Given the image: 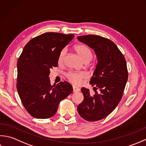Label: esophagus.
Listing matches in <instances>:
<instances>
[{"label": "esophagus", "mask_w": 146, "mask_h": 146, "mask_svg": "<svg viewBox=\"0 0 146 146\" xmlns=\"http://www.w3.org/2000/svg\"><path fill=\"white\" fill-rule=\"evenodd\" d=\"M80 88H77L76 86H73V92L74 93H76V92H79L80 91Z\"/></svg>", "instance_id": "1"}]
</instances>
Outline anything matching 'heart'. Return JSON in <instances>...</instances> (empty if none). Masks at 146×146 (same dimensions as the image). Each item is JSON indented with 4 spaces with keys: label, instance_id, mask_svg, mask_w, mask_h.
<instances>
[{
    "label": "heart",
    "instance_id": "obj_1",
    "mask_svg": "<svg viewBox=\"0 0 146 146\" xmlns=\"http://www.w3.org/2000/svg\"><path fill=\"white\" fill-rule=\"evenodd\" d=\"M74 50L78 55L84 62H89L92 58L93 53L91 50L85 44H78L74 46ZM66 49H63L61 50L58 56V64H62L64 62L65 56L66 55ZM67 78L69 81L72 82L73 84L77 85L81 83L82 79L86 77V74L83 72H76L70 71L66 74Z\"/></svg>",
    "mask_w": 146,
    "mask_h": 146
}]
</instances>
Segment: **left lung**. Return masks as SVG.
Listing matches in <instances>:
<instances>
[{
    "instance_id": "left-lung-1",
    "label": "left lung",
    "mask_w": 146,
    "mask_h": 146,
    "mask_svg": "<svg viewBox=\"0 0 146 146\" xmlns=\"http://www.w3.org/2000/svg\"><path fill=\"white\" fill-rule=\"evenodd\" d=\"M77 39L93 49L98 58L90 81L92 86H96L95 93L92 95L88 89L82 88L84 100L77 106V111L86 120L98 121L110 114L122 98L128 79L126 60L117 46L108 38L88 35Z\"/></svg>"
}]
</instances>
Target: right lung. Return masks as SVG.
I'll list each match as a JSON object with an SVG mask.
<instances>
[{
	"label": "right lung",
	"instance_id": "obj_1",
	"mask_svg": "<svg viewBox=\"0 0 146 146\" xmlns=\"http://www.w3.org/2000/svg\"><path fill=\"white\" fill-rule=\"evenodd\" d=\"M74 35L45 33L33 38L24 47L17 63V90L23 105L32 117L46 119L54 115L59 103L72 93L67 81L50 84V69L58 66L61 50Z\"/></svg>",
	"mask_w": 146,
	"mask_h": 146
}]
</instances>
